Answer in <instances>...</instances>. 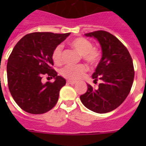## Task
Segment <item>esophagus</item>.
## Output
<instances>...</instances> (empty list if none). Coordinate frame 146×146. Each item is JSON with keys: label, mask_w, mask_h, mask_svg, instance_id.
I'll return each instance as SVG.
<instances>
[{"label": "esophagus", "mask_w": 146, "mask_h": 146, "mask_svg": "<svg viewBox=\"0 0 146 146\" xmlns=\"http://www.w3.org/2000/svg\"><path fill=\"white\" fill-rule=\"evenodd\" d=\"M66 82H67V83H69V84L73 85V84H75L76 82V81H71V80H67V81H66Z\"/></svg>", "instance_id": "obj_1"}]
</instances>
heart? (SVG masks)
I'll use <instances>...</instances> for the list:
<instances>
[{"mask_svg": "<svg viewBox=\"0 0 146 146\" xmlns=\"http://www.w3.org/2000/svg\"><path fill=\"white\" fill-rule=\"evenodd\" d=\"M73 48L75 49L79 54L82 55V59L91 65H95L100 59V52L97 48L92 47V44L85 38H76L70 42ZM52 60L54 63L60 65L62 63V46L58 45L52 52ZM87 71V66L84 64H80L76 66L67 65L60 70L64 78L70 80H79L84 75Z\"/></svg>", "mask_w": 146, "mask_h": 146, "instance_id": "b5f03b06", "label": "heart"}]
</instances>
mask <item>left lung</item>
<instances>
[{
    "label": "left lung",
    "mask_w": 146,
    "mask_h": 146,
    "mask_svg": "<svg viewBox=\"0 0 146 146\" xmlns=\"http://www.w3.org/2000/svg\"><path fill=\"white\" fill-rule=\"evenodd\" d=\"M85 35L96 38L102 48V59L92 74L94 82L99 80L101 83L96 89L87 84V92L80 100L96 113H108L120 106L129 95L134 79L133 60L127 48L111 33L100 30Z\"/></svg>",
    "instance_id": "left-lung-1"
}]
</instances>
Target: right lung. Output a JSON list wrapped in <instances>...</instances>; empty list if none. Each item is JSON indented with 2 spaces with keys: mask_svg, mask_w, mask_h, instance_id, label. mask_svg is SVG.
Instances as JSON below:
<instances>
[{
  "mask_svg": "<svg viewBox=\"0 0 146 146\" xmlns=\"http://www.w3.org/2000/svg\"><path fill=\"white\" fill-rule=\"evenodd\" d=\"M70 34L30 33L22 38L13 49L7 65L8 87L23 111L33 114L44 113L57 104L66 80L51 68L52 52ZM44 75L53 77L55 82L42 84Z\"/></svg>",
  "mask_w": 146,
  "mask_h": 146,
  "instance_id": "obj_1",
  "label": "right lung"
}]
</instances>
